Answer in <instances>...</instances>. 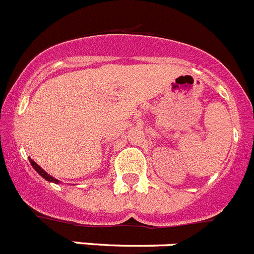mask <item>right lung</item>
<instances>
[{
	"mask_svg": "<svg viewBox=\"0 0 254 254\" xmlns=\"http://www.w3.org/2000/svg\"><path fill=\"white\" fill-rule=\"evenodd\" d=\"M29 162H31L32 167H33V169H34V170H36V171H37V172H38V174H39V175H41V176H42V177H43V179H44V180H47V181H48V182H53V184H57V185H58V184H59V182H61V181H59V180H57V179H56V177L51 176V175H49V174H48V172H46V171H44V170H43V169H42V167H41V166H39V165H37V164H36V162H34V161H33V160H32V159H29Z\"/></svg>",
	"mask_w": 254,
	"mask_h": 254,
	"instance_id": "add662e5",
	"label": "right lung"
}]
</instances>
